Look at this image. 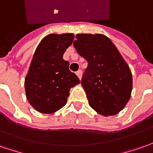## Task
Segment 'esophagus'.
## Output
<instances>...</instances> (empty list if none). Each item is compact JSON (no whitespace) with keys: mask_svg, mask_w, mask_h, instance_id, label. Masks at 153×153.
<instances>
[{"mask_svg":"<svg viewBox=\"0 0 153 153\" xmlns=\"http://www.w3.org/2000/svg\"><path fill=\"white\" fill-rule=\"evenodd\" d=\"M76 75L79 77V79H81V78H82V71L81 70H78L76 72Z\"/></svg>","mask_w":153,"mask_h":153,"instance_id":"34e87169","label":"esophagus"}]
</instances>
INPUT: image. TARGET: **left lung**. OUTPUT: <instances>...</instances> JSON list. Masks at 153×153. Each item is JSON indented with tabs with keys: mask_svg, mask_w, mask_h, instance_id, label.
<instances>
[{
	"mask_svg": "<svg viewBox=\"0 0 153 153\" xmlns=\"http://www.w3.org/2000/svg\"><path fill=\"white\" fill-rule=\"evenodd\" d=\"M74 46L89 63L81 85L90 107L104 116L118 114L132 90V74L127 63L104 34L79 33Z\"/></svg>",
	"mask_w": 153,
	"mask_h": 153,
	"instance_id": "1",
	"label": "left lung"
}]
</instances>
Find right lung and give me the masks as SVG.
<instances>
[{"instance_id":"obj_1","label":"right lung","mask_w":153,"mask_h":153,"mask_svg":"<svg viewBox=\"0 0 153 153\" xmlns=\"http://www.w3.org/2000/svg\"><path fill=\"white\" fill-rule=\"evenodd\" d=\"M74 39V33H51L37 45L24 82L27 99L37 111H58L66 105L70 89L80 83L63 59Z\"/></svg>"}]
</instances>
